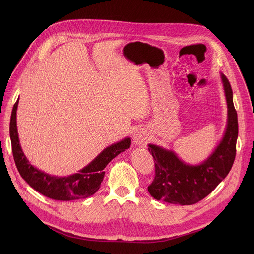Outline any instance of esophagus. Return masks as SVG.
Masks as SVG:
<instances>
[{"instance_id": "34e87169", "label": "esophagus", "mask_w": 254, "mask_h": 254, "mask_svg": "<svg viewBox=\"0 0 254 254\" xmlns=\"http://www.w3.org/2000/svg\"><path fill=\"white\" fill-rule=\"evenodd\" d=\"M149 133L144 128H137L132 135L133 144L139 147L146 146V143L149 141Z\"/></svg>"}]
</instances>
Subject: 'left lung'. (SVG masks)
Returning a JSON list of instances; mask_svg holds the SVG:
<instances>
[{
	"mask_svg": "<svg viewBox=\"0 0 254 254\" xmlns=\"http://www.w3.org/2000/svg\"><path fill=\"white\" fill-rule=\"evenodd\" d=\"M227 103L224 134L213 152L201 163L192 165L181 160L174 150L149 143L155 160L156 176L148 191L156 200L177 205H192L208 196L225 179L235 160L238 136L237 113L228 79L220 73Z\"/></svg>",
	"mask_w": 254,
	"mask_h": 254,
	"instance_id": "obj_1",
	"label": "left lung"
}]
</instances>
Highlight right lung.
<instances>
[{"mask_svg": "<svg viewBox=\"0 0 254 254\" xmlns=\"http://www.w3.org/2000/svg\"><path fill=\"white\" fill-rule=\"evenodd\" d=\"M18 103L19 98L14 104L10 122V137L17 169L21 177L33 189L50 199L71 201L90 197L99 189L104 177L103 169L107 164L130 147V137L127 136L106 147L88 165L75 174L67 177L49 175L34 167L21 148L17 129Z\"/></svg>", "mask_w": 254, "mask_h": 254, "instance_id": "add662e5", "label": "right lung"}]
</instances>
